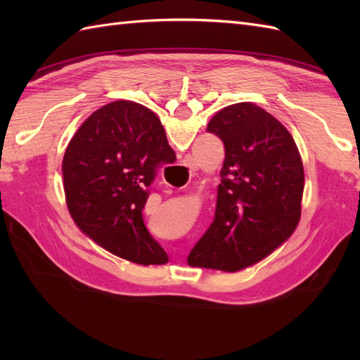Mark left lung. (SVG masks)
<instances>
[{
  "instance_id": "1",
  "label": "left lung",
  "mask_w": 360,
  "mask_h": 360,
  "mask_svg": "<svg viewBox=\"0 0 360 360\" xmlns=\"http://www.w3.org/2000/svg\"><path fill=\"white\" fill-rule=\"evenodd\" d=\"M224 143L215 218L188 254L190 266L236 272L285 243L300 221L304 172L292 136L272 114L243 102L212 117Z\"/></svg>"
}]
</instances>
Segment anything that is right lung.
Returning <instances> with one entry per match:
<instances>
[{"mask_svg": "<svg viewBox=\"0 0 360 360\" xmlns=\"http://www.w3.org/2000/svg\"><path fill=\"white\" fill-rule=\"evenodd\" d=\"M164 127L143 105L117 101L83 122L63 158V187L74 223L111 254L137 264L168 257L142 210L158 168L173 164Z\"/></svg>", "mask_w": 360, "mask_h": 360, "instance_id": "obj_1", "label": "right lung"}]
</instances>
